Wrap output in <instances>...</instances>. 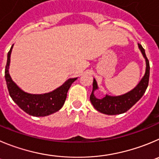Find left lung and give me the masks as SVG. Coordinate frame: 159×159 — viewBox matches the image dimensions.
<instances>
[{"label":"left lung","instance_id":"obj_1","mask_svg":"<svg viewBox=\"0 0 159 159\" xmlns=\"http://www.w3.org/2000/svg\"><path fill=\"white\" fill-rule=\"evenodd\" d=\"M142 54L146 59V72L140 81L137 84V86L133 89L132 91L129 92L126 94L119 96H106L103 99H97L94 96V91L97 89V83L96 80H93V89L92 94L90 96V101L95 108L98 111L106 115H119L126 112L130 109L145 93L147 88L148 86L150 76V64L145 54L144 48L142 47L141 44H138Z\"/></svg>","mask_w":159,"mask_h":159}]
</instances>
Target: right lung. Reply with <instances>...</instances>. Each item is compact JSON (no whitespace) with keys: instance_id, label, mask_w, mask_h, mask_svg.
I'll list each match as a JSON object with an SVG mask.
<instances>
[{"instance_id":"add662e5","label":"right lung","mask_w":159,"mask_h":159,"mask_svg":"<svg viewBox=\"0 0 159 159\" xmlns=\"http://www.w3.org/2000/svg\"><path fill=\"white\" fill-rule=\"evenodd\" d=\"M12 46L8 52L4 77H5L8 93L13 101L25 112L32 116H47L61 109L66 99L68 90L77 78H70L66 81L62 86L49 93L42 95H32L24 93L13 82L8 73L10 56H11Z\"/></svg>"}]
</instances>
